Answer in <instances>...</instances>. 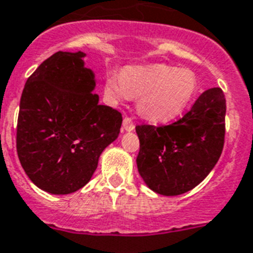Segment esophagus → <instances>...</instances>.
<instances>
[{"mask_svg":"<svg viewBox=\"0 0 253 253\" xmlns=\"http://www.w3.org/2000/svg\"><path fill=\"white\" fill-rule=\"evenodd\" d=\"M135 128L134 122H132V118L131 117H125L123 119V125H122V130L123 131H132Z\"/></svg>","mask_w":253,"mask_h":253,"instance_id":"1","label":"esophagus"}]
</instances>
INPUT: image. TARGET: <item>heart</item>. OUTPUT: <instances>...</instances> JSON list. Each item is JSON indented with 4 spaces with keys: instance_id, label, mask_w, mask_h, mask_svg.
Wrapping results in <instances>:
<instances>
[{
    "instance_id": "obj_1",
    "label": "heart",
    "mask_w": 253,
    "mask_h": 253,
    "mask_svg": "<svg viewBox=\"0 0 253 253\" xmlns=\"http://www.w3.org/2000/svg\"><path fill=\"white\" fill-rule=\"evenodd\" d=\"M198 90V77L192 69L167 64L126 67L121 75L111 72L105 79V94L111 102L138 97V113L152 123L180 117Z\"/></svg>"
}]
</instances>
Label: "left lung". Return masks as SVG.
<instances>
[{"label":"left lung","mask_w":253,"mask_h":253,"mask_svg":"<svg viewBox=\"0 0 253 253\" xmlns=\"http://www.w3.org/2000/svg\"><path fill=\"white\" fill-rule=\"evenodd\" d=\"M224 117L223 90L211 87L176 122L135 127L140 143L136 164L148 188L163 196H178L202 182L223 151Z\"/></svg>","instance_id":"left-lung-1"}]
</instances>
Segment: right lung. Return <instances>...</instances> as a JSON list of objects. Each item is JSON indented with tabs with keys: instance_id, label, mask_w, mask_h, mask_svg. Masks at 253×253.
<instances>
[{
	"instance_id": "obj_1",
	"label": "right lung",
	"mask_w": 253,
	"mask_h": 253,
	"mask_svg": "<svg viewBox=\"0 0 253 253\" xmlns=\"http://www.w3.org/2000/svg\"><path fill=\"white\" fill-rule=\"evenodd\" d=\"M84 56L81 51L53 53L22 91L18 158L30 180L52 194H69L87 184L122 125L118 110L98 103Z\"/></svg>"
}]
</instances>
